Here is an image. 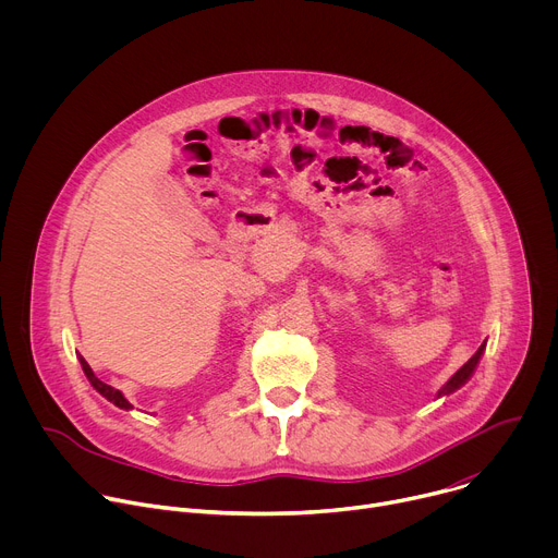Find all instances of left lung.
<instances>
[{"instance_id":"1","label":"left lung","mask_w":558,"mask_h":558,"mask_svg":"<svg viewBox=\"0 0 558 558\" xmlns=\"http://www.w3.org/2000/svg\"><path fill=\"white\" fill-rule=\"evenodd\" d=\"M484 349H486V342L480 347V351H476V353L446 381V386L439 390V395H450V392H454L459 386H463V384L470 379V375L474 373L476 364H480V360H482V355H484Z\"/></svg>"}]
</instances>
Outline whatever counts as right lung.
Returning a JSON list of instances; mask_svg holds the SVG:
<instances>
[{
  "mask_svg": "<svg viewBox=\"0 0 558 558\" xmlns=\"http://www.w3.org/2000/svg\"><path fill=\"white\" fill-rule=\"evenodd\" d=\"M78 362H82V368H84V373H86V377H88V381L106 397V400H110L114 407H119V409H125V411H130L132 409V404L125 400L123 397V392L121 390H117V388H112V386H108V384H104L95 373H93V368H90V364L78 355Z\"/></svg>",
  "mask_w": 558,
  "mask_h": 558,
  "instance_id": "add662e5",
  "label": "right lung"
}]
</instances>
